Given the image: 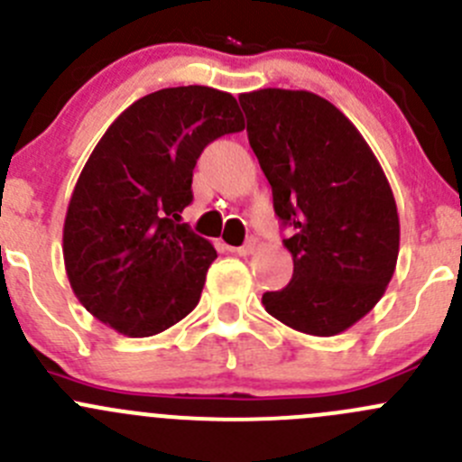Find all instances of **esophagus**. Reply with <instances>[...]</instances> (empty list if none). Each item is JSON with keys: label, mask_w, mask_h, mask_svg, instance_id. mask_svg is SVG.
<instances>
[{"label": "esophagus", "mask_w": 462, "mask_h": 462, "mask_svg": "<svg viewBox=\"0 0 462 462\" xmlns=\"http://www.w3.org/2000/svg\"><path fill=\"white\" fill-rule=\"evenodd\" d=\"M254 248H257L254 239H248L244 245H230L227 250H230V253H235V254H239V257H248V254L254 253Z\"/></svg>", "instance_id": "34e87169"}]
</instances>
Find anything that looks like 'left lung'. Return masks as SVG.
<instances>
[{
    "instance_id": "8db88e82",
    "label": "left lung",
    "mask_w": 462,
    "mask_h": 462,
    "mask_svg": "<svg viewBox=\"0 0 462 462\" xmlns=\"http://www.w3.org/2000/svg\"><path fill=\"white\" fill-rule=\"evenodd\" d=\"M248 140L273 187L293 277L262 304L311 336L350 329L386 293L400 254V217L382 164L343 112L307 89L239 97Z\"/></svg>"
}]
</instances>
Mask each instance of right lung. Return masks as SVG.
<instances>
[{
  "mask_svg": "<svg viewBox=\"0 0 462 462\" xmlns=\"http://www.w3.org/2000/svg\"><path fill=\"white\" fill-rule=\"evenodd\" d=\"M244 128L230 92L187 85L137 98L103 133L62 227L67 280L97 320L146 338L194 311L217 250L180 212L205 146Z\"/></svg>",
  "mask_w": 462,
  "mask_h": 462,
  "instance_id": "obj_1",
  "label": "right lung"
}]
</instances>
